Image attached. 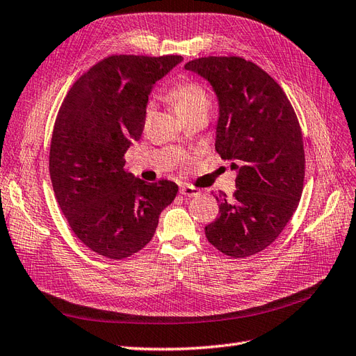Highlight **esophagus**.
<instances>
[{"instance_id": "34e87169", "label": "esophagus", "mask_w": 356, "mask_h": 356, "mask_svg": "<svg viewBox=\"0 0 356 356\" xmlns=\"http://www.w3.org/2000/svg\"><path fill=\"white\" fill-rule=\"evenodd\" d=\"M180 194L184 195V197H189V198H193V197H197V195L200 194V191H198L197 188H193V186L181 185V186H180Z\"/></svg>"}]
</instances>
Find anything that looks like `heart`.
I'll use <instances>...</instances> for the list:
<instances>
[{"label": "heart", "mask_w": 356, "mask_h": 356, "mask_svg": "<svg viewBox=\"0 0 356 356\" xmlns=\"http://www.w3.org/2000/svg\"><path fill=\"white\" fill-rule=\"evenodd\" d=\"M170 97L175 104L177 114H188L209 108V96L206 90L193 81H181L170 90Z\"/></svg>", "instance_id": "1"}]
</instances>
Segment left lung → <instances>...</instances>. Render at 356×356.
<instances>
[{
	"label": "left lung",
	"mask_w": 356,
	"mask_h": 356,
	"mask_svg": "<svg viewBox=\"0 0 356 356\" xmlns=\"http://www.w3.org/2000/svg\"><path fill=\"white\" fill-rule=\"evenodd\" d=\"M186 70L218 100L215 150L236 171L233 197H216L220 216L206 225L216 250L243 259L275 241L302 194L305 154L296 114L265 70L241 57H204Z\"/></svg>",
	"instance_id": "left-lung-1"
}]
</instances>
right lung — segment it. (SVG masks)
I'll list each match as a JSON object with an SVG mask.
<instances>
[{"label":"right lung","instance_id":"add662e5","mask_svg":"<svg viewBox=\"0 0 356 356\" xmlns=\"http://www.w3.org/2000/svg\"><path fill=\"white\" fill-rule=\"evenodd\" d=\"M180 56H113L76 79L54 124L49 172L57 202L76 238L120 260L150 242L159 215L177 195L170 180L147 184L124 170L141 138L154 84Z\"/></svg>","mask_w":356,"mask_h":356}]
</instances>
